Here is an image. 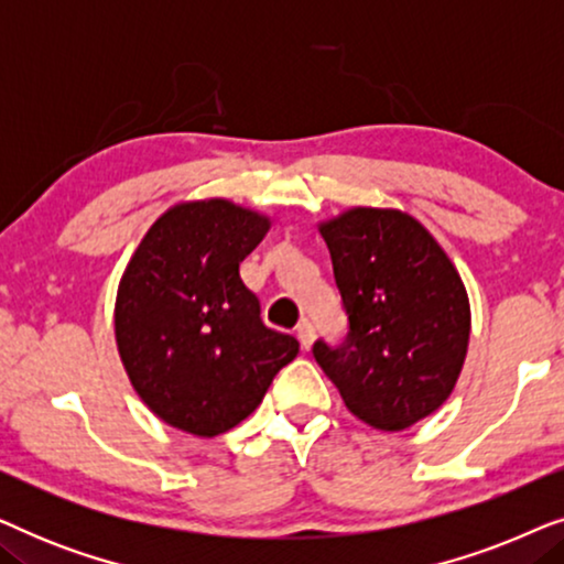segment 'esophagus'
<instances>
[{
    "label": "esophagus",
    "instance_id": "34e87169",
    "mask_svg": "<svg viewBox=\"0 0 564 564\" xmlns=\"http://www.w3.org/2000/svg\"><path fill=\"white\" fill-rule=\"evenodd\" d=\"M297 338H300V346H303V349H311V344H313V338H315V328H313L311 321H300Z\"/></svg>",
    "mask_w": 564,
    "mask_h": 564
}]
</instances>
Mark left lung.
<instances>
[{
  "label": "left lung",
  "mask_w": 564,
  "mask_h": 564,
  "mask_svg": "<svg viewBox=\"0 0 564 564\" xmlns=\"http://www.w3.org/2000/svg\"><path fill=\"white\" fill-rule=\"evenodd\" d=\"M349 315L313 357L359 421L403 431L452 395L469 344V300L436 238L408 213L351 207L318 226Z\"/></svg>",
  "instance_id": "left-lung-1"
}]
</instances>
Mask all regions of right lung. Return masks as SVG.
Listing matches in <instances>:
<instances>
[{"label": "right lung", "mask_w": 564, "mask_h": 564, "mask_svg": "<svg viewBox=\"0 0 564 564\" xmlns=\"http://www.w3.org/2000/svg\"><path fill=\"white\" fill-rule=\"evenodd\" d=\"M267 215L230 199L180 203L138 243L115 300V341L138 395L169 426L218 436L257 411L295 336L264 326L241 261Z\"/></svg>", "instance_id": "right-lung-1"}]
</instances>
